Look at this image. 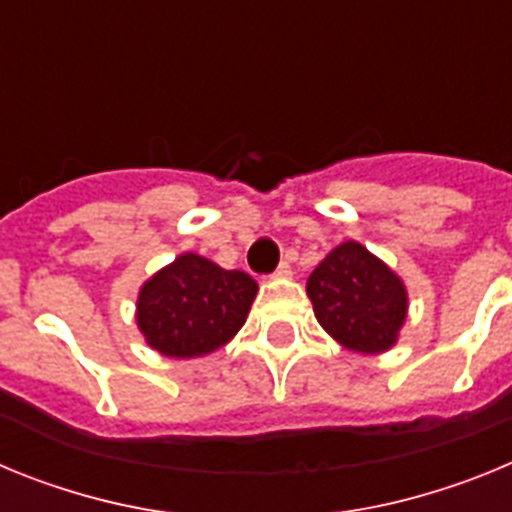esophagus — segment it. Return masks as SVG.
Masks as SVG:
<instances>
[{
	"label": "esophagus",
	"instance_id": "34e87169",
	"mask_svg": "<svg viewBox=\"0 0 512 512\" xmlns=\"http://www.w3.org/2000/svg\"><path fill=\"white\" fill-rule=\"evenodd\" d=\"M289 274H292V266H289L287 261H282V264L277 266V271H274V277H277V279H287Z\"/></svg>",
	"mask_w": 512,
	"mask_h": 512
}]
</instances>
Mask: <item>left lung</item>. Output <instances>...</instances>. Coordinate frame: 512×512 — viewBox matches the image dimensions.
<instances>
[{
  "label": "left lung",
  "mask_w": 512,
  "mask_h": 512,
  "mask_svg": "<svg viewBox=\"0 0 512 512\" xmlns=\"http://www.w3.org/2000/svg\"><path fill=\"white\" fill-rule=\"evenodd\" d=\"M307 297L330 336L361 354L387 351L408 312L400 277L356 241L341 243L315 266Z\"/></svg>",
  "instance_id": "obj_1"
}]
</instances>
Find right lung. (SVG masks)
I'll list each match as a JSON object with an SVG mask.
<instances>
[{
  "mask_svg": "<svg viewBox=\"0 0 512 512\" xmlns=\"http://www.w3.org/2000/svg\"><path fill=\"white\" fill-rule=\"evenodd\" d=\"M256 282L184 253L148 279L138 297V328L148 346L174 359L205 356L241 330Z\"/></svg>",
  "mask_w": 512,
  "mask_h": 512,
  "instance_id": "1",
  "label": "right lung"
}]
</instances>
